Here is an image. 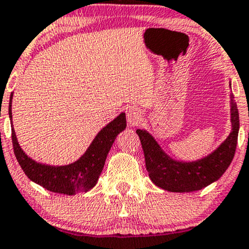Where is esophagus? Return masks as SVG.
Masks as SVG:
<instances>
[{
	"instance_id": "obj_1",
	"label": "esophagus",
	"mask_w": 249,
	"mask_h": 249,
	"mask_svg": "<svg viewBox=\"0 0 249 249\" xmlns=\"http://www.w3.org/2000/svg\"><path fill=\"white\" fill-rule=\"evenodd\" d=\"M125 114H127L128 124L130 125H137L140 124L142 119V112L140 108L136 107V106H129Z\"/></svg>"
}]
</instances>
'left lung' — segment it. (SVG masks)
<instances>
[{"label":"left lung","mask_w":249,"mask_h":249,"mask_svg":"<svg viewBox=\"0 0 249 249\" xmlns=\"http://www.w3.org/2000/svg\"><path fill=\"white\" fill-rule=\"evenodd\" d=\"M231 122L232 131L224 143L208 157L195 162H179L170 159L148 132L137 129L151 180L170 192L198 191L217 180L230 166L237 148L239 112L233 95H231Z\"/></svg>","instance_id":"left-lung-1"}]
</instances>
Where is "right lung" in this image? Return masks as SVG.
<instances>
[{
    "mask_svg": "<svg viewBox=\"0 0 249 249\" xmlns=\"http://www.w3.org/2000/svg\"><path fill=\"white\" fill-rule=\"evenodd\" d=\"M11 102L12 93L9 103L10 120H12ZM125 125H127L125 114L121 113L98 132L87 152L79 160L67 166L60 167L48 166L32 160L19 146L14 127L11 125L14 152L21 169L31 180L43 186L48 191L73 196L75 193L89 191L96 185L104 168L108 151L111 150L112 144L114 143L119 132L124 130Z\"/></svg>",
    "mask_w": 249,
    "mask_h": 249,
    "instance_id": "right-lung-1",
    "label": "right lung"
}]
</instances>
